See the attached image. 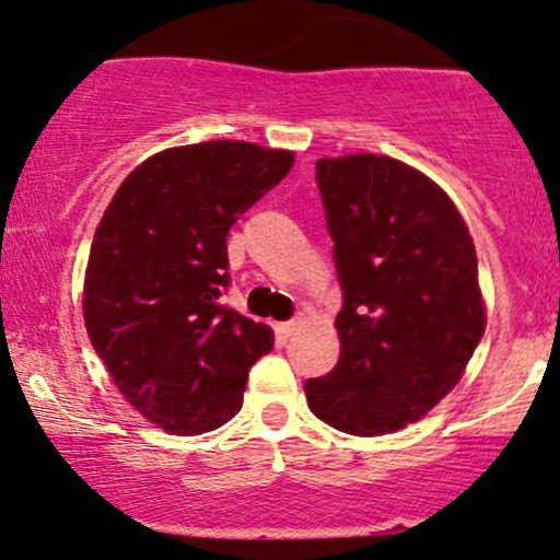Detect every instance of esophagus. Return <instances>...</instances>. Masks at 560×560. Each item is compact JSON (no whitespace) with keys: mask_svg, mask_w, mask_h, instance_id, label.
I'll list each match as a JSON object with an SVG mask.
<instances>
[{"mask_svg":"<svg viewBox=\"0 0 560 560\" xmlns=\"http://www.w3.org/2000/svg\"><path fill=\"white\" fill-rule=\"evenodd\" d=\"M298 329H300V320H284V324L276 326V331H279L281 337H292Z\"/></svg>","mask_w":560,"mask_h":560,"instance_id":"esophagus-1","label":"esophagus"}]
</instances>
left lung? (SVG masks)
<instances>
[{
  "label": "left lung",
  "mask_w": 560,
  "mask_h": 560,
  "mask_svg": "<svg viewBox=\"0 0 560 560\" xmlns=\"http://www.w3.org/2000/svg\"><path fill=\"white\" fill-rule=\"evenodd\" d=\"M342 287V350L307 378V405L339 432L374 436L427 416L485 334L477 249L450 197L400 160L316 163Z\"/></svg>",
  "instance_id": "8db88e82"
}]
</instances>
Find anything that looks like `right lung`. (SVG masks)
<instances>
[{
	"mask_svg": "<svg viewBox=\"0 0 560 560\" xmlns=\"http://www.w3.org/2000/svg\"><path fill=\"white\" fill-rule=\"evenodd\" d=\"M292 152L205 141L128 173L96 226L83 284L89 339L144 419L171 434L213 432L242 408L273 331L221 298L226 236L292 168Z\"/></svg>",
	"mask_w": 560,
	"mask_h": 560,
	"instance_id": "right-lung-1",
	"label": "right lung"
}]
</instances>
